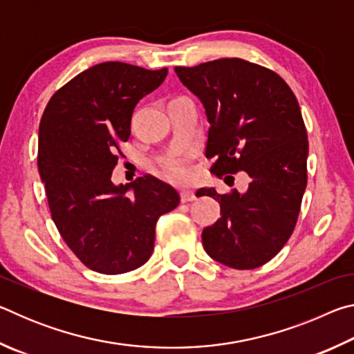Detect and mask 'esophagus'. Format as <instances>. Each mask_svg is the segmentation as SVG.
<instances>
[{
	"label": "esophagus",
	"instance_id": "esophagus-1",
	"mask_svg": "<svg viewBox=\"0 0 354 354\" xmlns=\"http://www.w3.org/2000/svg\"><path fill=\"white\" fill-rule=\"evenodd\" d=\"M195 198H196V196H195V192H194V190H190V189L181 190V201H183V203L194 201Z\"/></svg>",
	"mask_w": 354,
	"mask_h": 354
}]
</instances>
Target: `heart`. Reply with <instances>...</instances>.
<instances>
[{
	"mask_svg": "<svg viewBox=\"0 0 354 354\" xmlns=\"http://www.w3.org/2000/svg\"><path fill=\"white\" fill-rule=\"evenodd\" d=\"M164 171L165 175L171 178V179H176V181H181V179H185L189 176V171L185 169L184 165L181 164H175V162H164Z\"/></svg>",
	"mask_w": 354,
	"mask_h": 354,
	"instance_id": "obj_1",
	"label": "heart"
}]
</instances>
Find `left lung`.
Segmentation results:
<instances>
[{
    "label": "left lung",
    "instance_id": "left-lung-1",
    "mask_svg": "<svg viewBox=\"0 0 354 354\" xmlns=\"http://www.w3.org/2000/svg\"><path fill=\"white\" fill-rule=\"evenodd\" d=\"M205 106L206 158L225 183L247 171L245 192L201 195L220 203L221 217L203 230L206 253L237 270L261 267L292 236L308 184V133L295 95L274 71L237 57L175 67Z\"/></svg>",
    "mask_w": 354,
    "mask_h": 354
}]
</instances>
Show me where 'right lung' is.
Listing matches in <instances>:
<instances>
[{
	"instance_id": "right-lung-1",
	"label": "right lung",
	"mask_w": 354,
	"mask_h": 354,
	"mask_svg": "<svg viewBox=\"0 0 354 354\" xmlns=\"http://www.w3.org/2000/svg\"><path fill=\"white\" fill-rule=\"evenodd\" d=\"M167 73L123 62L93 65L59 88L41 115L37 165L51 217L91 270L120 274L143 266L156 221L179 205L178 192L151 175L124 185L111 181L136 104Z\"/></svg>"
}]
</instances>
